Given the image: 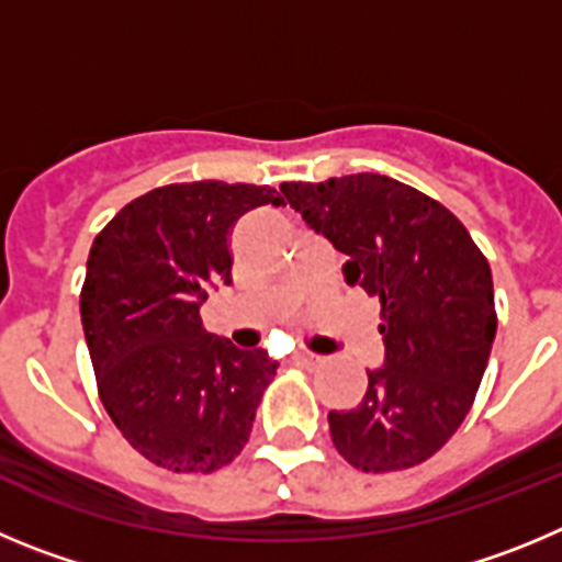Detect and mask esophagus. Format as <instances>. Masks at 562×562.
Here are the masks:
<instances>
[{
    "mask_svg": "<svg viewBox=\"0 0 562 562\" xmlns=\"http://www.w3.org/2000/svg\"><path fill=\"white\" fill-rule=\"evenodd\" d=\"M293 358H296V361H302V363H318V361H322V358H318L316 352H307V350H300Z\"/></svg>",
    "mask_w": 562,
    "mask_h": 562,
    "instance_id": "esophagus-1",
    "label": "esophagus"
}]
</instances>
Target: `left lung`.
Instances as JSON below:
<instances>
[{"label":"left lung","instance_id":"left-lung-1","mask_svg":"<svg viewBox=\"0 0 562 562\" xmlns=\"http://www.w3.org/2000/svg\"><path fill=\"white\" fill-rule=\"evenodd\" d=\"M280 190L347 255V285L381 300L386 358L356 408L327 414L333 445L363 473L426 462L462 426L487 369L498 325L487 257L451 210L389 176Z\"/></svg>","mask_w":562,"mask_h":562}]
</instances>
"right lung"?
I'll return each mask as SVG.
<instances>
[{"mask_svg": "<svg viewBox=\"0 0 562 562\" xmlns=\"http://www.w3.org/2000/svg\"><path fill=\"white\" fill-rule=\"evenodd\" d=\"M266 204L282 206L269 184L156 187L89 251L80 322L100 401L131 448L173 473L229 464L274 381L269 352L237 350L201 322L212 288L232 282V226Z\"/></svg>", "mask_w": 562, "mask_h": 562, "instance_id": "1", "label": "right lung"}]
</instances>
